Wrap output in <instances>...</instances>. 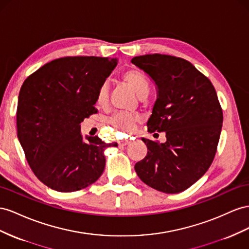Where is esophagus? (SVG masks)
I'll return each mask as SVG.
<instances>
[{
  "instance_id": "obj_1",
  "label": "esophagus",
  "mask_w": 249,
  "mask_h": 249,
  "mask_svg": "<svg viewBox=\"0 0 249 249\" xmlns=\"http://www.w3.org/2000/svg\"><path fill=\"white\" fill-rule=\"evenodd\" d=\"M133 138H130V139H126V140H122V141H118V144L119 146H125L126 144H129L132 142Z\"/></svg>"
}]
</instances>
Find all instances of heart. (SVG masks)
I'll list each match as a JSON object with an SVG mask.
<instances>
[{"instance_id":"heart-1","label":"heart","mask_w":249,"mask_h":249,"mask_svg":"<svg viewBox=\"0 0 249 249\" xmlns=\"http://www.w3.org/2000/svg\"><path fill=\"white\" fill-rule=\"evenodd\" d=\"M122 78L139 97L144 98L147 96V94L150 92V80L142 72L136 69L127 70L123 73ZM108 102H109L108 87H107V85H102L97 91L96 104L99 107H106ZM139 122H140L139 116L131 115V114H125V113L115 114V115L112 116L109 119V124L114 127V129L124 133L132 132L134 130V127L138 124Z\"/></svg>"}]
</instances>
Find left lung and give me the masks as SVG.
Segmentation results:
<instances>
[{
  "instance_id": "left-lung-1",
  "label": "left lung",
  "mask_w": 249,
  "mask_h": 249,
  "mask_svg": "<svg viewBox=\"0 0 249 249\" xmlns=\"http://www.w3.org/2000/svg\"><path fill=\"white\" fill-rule=\"evenodd\" d=\"M132 63L156 85L157 100L147 131L164 132L166 137L164 143L141 138L147 154L135 171L141 181L159 192H183L203 176L217 151L223 114L216 90L183 58L145 54Z\"/></svg>"
}]
</instances>
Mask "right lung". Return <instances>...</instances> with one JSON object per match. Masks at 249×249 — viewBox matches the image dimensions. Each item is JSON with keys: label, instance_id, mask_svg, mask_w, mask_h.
I'll return each mask as SVG.
<instances>
[{"label": "right lung", "instance_id": "1", "mask_svg": "<svg viewBox=\"0 0 249 249\" xmlns=\"http://www.w3.org/2000/svg\"><path fill=\"white\" fill-rule=\"evenodd\" d=\"M117 58L69 56L52 60L24 82L17 110L18 138L38 180L50 189L71 193L102 176L105 143L80 134V124L96 113L99 87Z\"/></svg>", "mask_w": 249, "mask_h": 249}]
</instances>
